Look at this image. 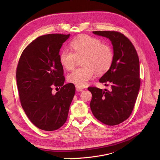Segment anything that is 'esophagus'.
<instances>
[{"instance_id":"esophagus-1","label":"esophagus","mask_w":160,"mask_h":160,"mask_svg":"<svg viewBox=\"0 0 160 160\" xmlns=\"http://www.w3.org/2000/svg\"><path fill=\"white\" fill-rule=\"evenodd\" d=\"M75 88H76V90L77 91H82L83 90V88H81V87H79V86H78V85H76L75 86Z\"/></svg>"}]
</instances>
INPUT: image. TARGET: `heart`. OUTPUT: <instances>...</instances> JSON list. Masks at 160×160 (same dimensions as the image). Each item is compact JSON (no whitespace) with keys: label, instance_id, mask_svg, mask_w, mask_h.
Wrapping results in <instances>:
<instances>
[{"label":"heart","instance_id":"obj_1","mask_svg":"<svg viewBox=\"0 0 160 160\" xmlns=\"http://www.w3.org/2000/svg\"><path fill=\"white\" fill-rule=\"evenodd\" d=\"M70 47L72 52L67 49L62 50L59 61L65 69L71 70L74 68L77 59L83 58L81 65L83 67L72 71L67 76L69 82L81 88L93 79L95 72L98 75H103L113 63L112 49L97 38L81 35L72 40Z\"/></svg>","mask_w":160,"mask_h":160}]
</instances>
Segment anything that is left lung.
Listing matches in <instances>:
<instances>
[{"mask_svg":"<svg viewBox=\"0 0 160 160\" xmlns=\"http://www.w3.org/2000/svg\"><path fill=\"white\" fill-rule=\"evenodd\" d=\"M93 33L110 40L113 61L99 79L105 85L110 83L111 88L108 91L89 88L92 94L90 108L101 122L115 125L126 120L133 109L140 88L139 58L132 43L123 34L107 31Z\"/></svg>","mask_w":160,"mask_h":160,"instance_id":"1","label":"left lung"}]
</instances>
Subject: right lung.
<instances>
[{"mask_svg":"<svg viewBox=\"0 0 160 160\" xmlns=\"http://www.w3.org/2000/svg\"><path fill=\"white\" fill-rule=\"evenodd\" d=\"M69 35L49 34L37 38L22 52L17 83L23 110L36 127L45 131L60 128L67 121L75 93L72 83L63 85L59 51ZM61 89L52 93V87Z\"/></svg>","mask_w":160,"mask_h":160,"instance_id":"right-lung-1","label":"right lung"}]
</instances>
